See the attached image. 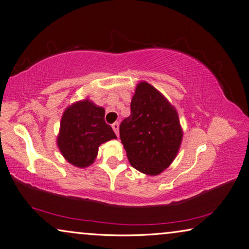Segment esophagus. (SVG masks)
Here are the masks:
<instances>
[{"mask_svg":"<svg viewBox=\"0 0 249 249\" xmlns=\"http://www.w3.org/2000/svg\"><path fill=\"white\" fill-rule=\"evenodd\" d=\"M119 127H120V124L118 123V122H115V123L112 124V128H113L114 133L116 134V136H118V137H119Z\"/></svg>","mask_w":249,"mask_h":249,"instance_id":"esophagus-1","label":"esophagus"}]
</instances>
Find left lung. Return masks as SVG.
I'll return each mask as SVG.
<instances>
[{
  "label": "left lung",
  "instance_id": "8db88e82",
  "mask_svg": "<svg viewBox=\"0 0 249 249\" xmlns=\"http://www.w3.org/2000/svg\"><path fill=\"white\" fill-rule=\"evenodd\" d=\"M120 137L131 166L159 175L173 162L182 139L177 111L147 82L137 85L130 115L122 121Z\"/></svg>",
  "mask_w": 249,
  "mask_h": 249
}]
</instances>
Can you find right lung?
I'll return each mask as SVG.
<instances>
[{"mask_svg": "<svg viewBox=\"0 0 249 249\" xmlns=\"http://www.w3.org/2000/svg\"><path fill=\"white\" fill-rule=\"evenodd\" d=\"M115 138L113 129L105 121V109L86 99L65 111L57 143L68 162L86 167L94 163L99 145Z\"/></svg>", "mask_w": 249, "mask_h": 249, "instance_id": "1", "label": "right lung"}]
</instances>
